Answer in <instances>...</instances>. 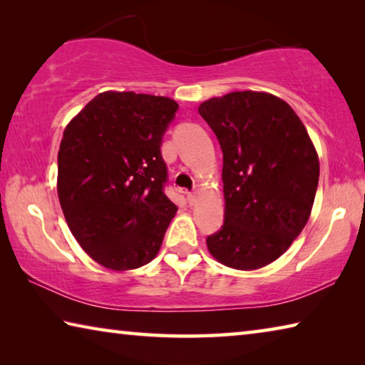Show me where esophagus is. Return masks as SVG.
<instances>
[{"instance_id": "esophagus-1", "label": "esophagus", "mask_w": 365, "mask_h": 365, "mask_svg": "<svg viewBox=\"0 0 365 365\" xmlns=\"http://www.w3.org/2000/svg\"><path fill=\"white\" fill-rule=\"evenodd\" d=\"M186 197H187V202L189 203H194L197 200V194L195 192H186Z\"/></svg>"}]
</instances>
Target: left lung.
<instances>
[{
    "mask_svg": "<svg viewBox=\"0 0 365 365\" xmlns=\"http://www.w3.org/2000/svg\"><path fill=\"white\" fill-rule=\"evenodd\" d=\"M222 150L225 226L212 257L239 271L271 264L308 222L319 157L295 110L277 96L234 91L199 106Z\"/></svg>",
    "mask_w": 365,
    "mask_h": 365,
    "instance_id": "1",
    "label": "left lung"
}]
</instances>
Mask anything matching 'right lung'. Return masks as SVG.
<instances>
[{
    "instance_id": "right-lung-1",
    "label": "right lung",
    "mask_w": 365,
    "mask_h": 365,
    "mask_svg": "<svg viewBox=\"0 0 365 365\" xmlns=\"http://www.w3.org/2000/svg\"><path fill=\"white\" fill-rule=\"evenodd\" d=\"M176 101L104 91L68 121L57 155L67 226L96 263L131 271L157 257L178 207L163 192V133Z\"/></svg>"
}]
</instances>
